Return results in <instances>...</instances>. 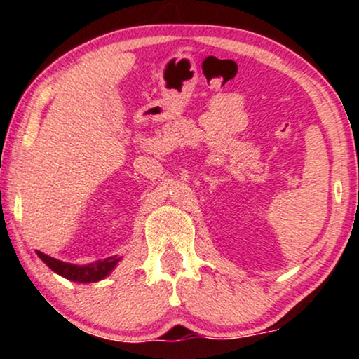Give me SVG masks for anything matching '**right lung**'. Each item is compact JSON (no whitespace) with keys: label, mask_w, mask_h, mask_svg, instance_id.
I'll return each instance as SVG.
<instances>
[{"label":"right lung","mask_w":359,"mask_h":359,"mask_svg":"<svg viewBox=\"0 0 359 359\" xmlns=\"http://www.w3.org/2000/svg\"><path fill=\"white\" fill-rule=\"evenodd\" d=\"M37 255H39V258H41L42 262L52 269V271H55L60 274V276L70 279V281H75V283L100 281V279L106 278L107 274L112 271V268L116 266V263L119 262V258L117 257H109L104 259H97V262L86 264V266H76V264L63 263L52 257H47V255L41 253L39 250H37Z\"/></svg>","instance_id":"obj_1"}]
</instances>
